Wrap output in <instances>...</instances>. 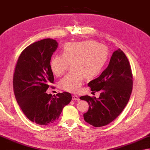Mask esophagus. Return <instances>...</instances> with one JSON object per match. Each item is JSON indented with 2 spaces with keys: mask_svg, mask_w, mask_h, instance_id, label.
<instances>
[{
  "mask_svg": "<svg viewBox=\"0 0 150 150\" xmlns=\"http://www.w3.org/2000/svg\"><path fill=\"white\" fill-rule=\"evenodd\" d=\"M72 100H79V98L77 95H73L72 96Z\"/></svg>",
  "mask_w": 150,
  "mask_h": 150,
  "instance_id": "1",
  "label": "esophagus"
}]
</instances>
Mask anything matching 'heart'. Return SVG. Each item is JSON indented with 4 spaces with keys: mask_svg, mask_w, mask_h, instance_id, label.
<instances>
[{
    "mask_svg": "<svg viewBox=\"0 0 150 150\" xmlns=\"http://www.w3.org/2000/svg\"><path fill=\"white\" fill-rule=\"evenodd\" d=\"M108 56L105 45L95 41L71 42L64 45L62 54L52 57L50 67L57 76L63 75L71 63L72 71L61 79L60 87L76 93L83 83L84 76L91 78L102 70Z\"/></svg>",
    "mask_w": 150,
    "mask_h": 150,
    "instance_id": "b5f03b06",
    "label": "heart"
}]
</instances>
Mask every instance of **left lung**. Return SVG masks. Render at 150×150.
<instances>
[{
    "label": "left lung",
    "instance_id": "obj_1",
    "mask_svg": "<svg viewBox=\"0 0 150 150\" xmlns=\"http://www.w3.org/2000/svg\"><path fill=\"white\" fill-rule=\"evenodd\" d=\"M92 91H100L98 98L80 97L89 108L83 114L85 121L94 127L111 123L126 106L133 89V74L129 61L120 49L112 53L108 67L97 78L88 83Z\"/></svg>",
    "mask_w": 150,
    "mask_h": 150
}]
</instances>
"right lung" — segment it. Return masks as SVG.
Here are the masks:
<instances>
[{
  "instance_id": "obj_1",
  "label": "right lung",
  "mask_w": 150,
  "mask_h": 150,
  "mask_svg": "<svg viewBox=\"0 0 150 150\" xmlns=\"http://www.w3.org/2000/svg\"><path fill=\"white\" fill-rule=\"evenodd\" d=\"M57 46V41L50 38L33 42L21 52L15 68V98L26 117L39 125L54 123L72 100L67 92L54 96L46 93L54 83L50 62Z\"/></svg>"
}]
</instances>
